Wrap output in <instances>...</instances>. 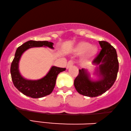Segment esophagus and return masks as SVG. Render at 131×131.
<instances>
[{
	"instance_id": "34e87169",
	"label": "esophagus",
	"mask_w": 131,
	"mask_h": 131,
	"mask_svg": "<svg viewBox=\"0 0 131 131\" xmlns=\"http://www.w3.org/2000/svg\"><path fill=\"white\" fill-rule=\"evenodd\" d=\"M73 64H74V61H73V60H70L68 62V63H67V69L70 68V67H72V66L73 65Z\"/></svg>"
}]
</instances>
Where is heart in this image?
Segmentation results:
<instances>
[{
    "instance_id": "b5f03b06",
    "label": "heart",
    "mask_w": 131,
    "mask_h": 131,
    "mask_svg": "<svg viewBox=\"0 0 131 131\" xmlns=\"http://www.w3.org/2000/svg\"><path fill=\"white\" fill-rule=\"evenodd\" d=\"M88 50V53L84 60V62H88L96 54L97 51V48L95 46H91V44L87 42H81L78 45L77 47L75 48V53L77 54H82L86 52Z\"/></svg>"
}]
</instances>
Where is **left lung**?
Returning <instances> with one entry per match:
<instances>
[{
  "instance_id": "8db88e82",
  "label": "left lung",
  "mask_w": 131,
  "mask_h": 131,
  "mask_svg": "<svg viewBox=\"0 0 131 131\" xmlns=\"http://www.w3.org/2000/svg\"><path fill=\"white\" fill-rule=\"evenodd\" d=\"M101 51L95 57L93 64L99 65V80L91 81L87 71L80 69L74 80V86L78 93L94 97L105 93L114 84L119 69L117 53L113 46L105 41H99Z\"/></svg>"
}]
</instances>
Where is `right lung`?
Segmentation results:
<instances>
[{
  "mask_svg": "<svg viewBox=\"0 0 131 131\" xmlns=\"http://www.w3.org/2000/svg\"><path fill=\"white\" fill-rule=\"evenodd\" d=\"M53 43L48 41L29 40L17 48L15 58L11 64L10 73L13 84L21 93L32 98H40L50 94L56 84L58 75L66 68L53 66L46 76L38 80H28L20 75L18 64L22 54L32 47H48L53 49Z\"/></svg>",
  "mask_w": 131,
  "mask_h": 131,
  "instance_id": "obj_1",
  "label": "right lung"
}]
</instances>
